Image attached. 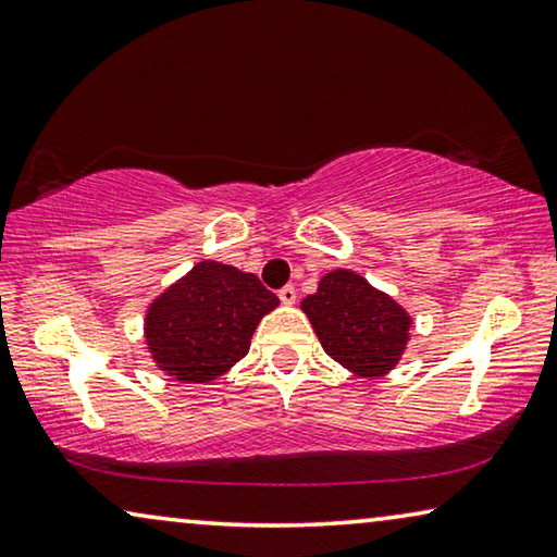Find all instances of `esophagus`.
Segmentation results:
<instances>
[{"mask_svg": "<svg viewBox=\"0 0 557 557\" xmlns=\"http://www.w3.org/2000/svg\"><path fill=\"white\" fill-rule=\"evenodd\" d=\"M278 298H281V304H286V306H292L294 301H296V288L294 286H284L278 292Z\"/></svg>", "mask_w": 557, "mask_h": 557, "instance_id": "esophagus-1", "label": "esophagus"}]
</instances>
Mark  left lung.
<instances>
[{"mask_svg":"<svg viewBox=\"0 0 557 557\" xmlns=\"http://www.w3.org/2000/svg\"><path fill=\"white\" fill-rule=\"evenodd\" d=\"M324 351L357 376H384L399 364L412 317L364 276L336 269L301 301Z\"/></svg>","mask_w":557,"mask_h":557,"instance_id":"8db88e82","label":"left lung"}]
</instances>
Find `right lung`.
<instances>
[{
    "label": "right lung",
    "instance_id": "1",
    "mask_svg": "<svg viewBox=\"0 0 557 557\" xmlns=\"http://www.w3.org/2000/svg\"><path fill=\"white\" fill-rule=\"evenodd\" d=\"M278 296L256 273L200 261L168 286L145 313V344L160 372L208 384L248 354L251 336Z\"/></svg>",
    "mask_w": 557,
    "mask_h": 557
}]
</instances>
